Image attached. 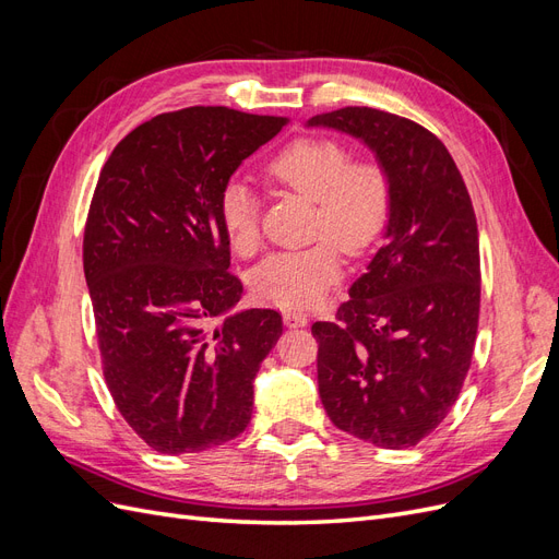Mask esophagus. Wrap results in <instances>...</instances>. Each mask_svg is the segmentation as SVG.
Instances as JSON below:
<instances>
[{
  "mask_svg": "<svg viewBox=\"0 0 559 559\" xmlns=\"http://www.w3.org/2000/svg\"><path fill=\"white\" fill-rule=\"evenodd\" d=\"M284 324L289 326V329L306 326V324H308V314H306V312H296V310L284 312Z\"/></svg>",
  "mask_w": 559,
  "mask_h": 559,
  "instance_id": "obj_1",
  "label": "esophagus"
}]
</instances>
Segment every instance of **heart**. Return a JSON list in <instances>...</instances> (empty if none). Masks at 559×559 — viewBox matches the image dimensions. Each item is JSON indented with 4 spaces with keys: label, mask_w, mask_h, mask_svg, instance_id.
Segmentation results:
<instances>
[{
    "label": "heart",
    "mask_w": 559,
    "mask_h": 559,
    "mask_svg": "<svg viewBox=\"0 0 559 559\" xmlns=\"http://www.w3.org/2000/svg\"><path fill=\"white\" fill-rule=\"evenodd\" d=\"M263 175L270 183L314 200L312 233L321 238L267 257L253 270L251 284L273 306L310 308L343 275L341 246L352 257H361L380 240L392 216V177L378 158H352L343 142L326 134H302L286 142L265 160ZM218 224L238 253L259 247V205L245 183L224 186Z\"/></svg>",
    "instance_id": "b5f03b06"
}]
</instances>
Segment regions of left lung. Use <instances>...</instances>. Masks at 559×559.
<instances>
[{"instance_id": "8db88e82", "label": "left lung", "mask_w": 559, "mask_h": 559, "mask_svg": "<svg viewBox=\"0 0 559 559\" xmlns=\"http://www.w3.org/2000/svg\"><path fill=\"white\" fill-rule=\"evenodd\" d=\"M310 126L364 140L394 186L384 245L352 284L335 321H314L317 382L337 429L378 448H413L462 392L480 314L476 212L443 142L373 107Z\"/></svg>"}]
</instances>
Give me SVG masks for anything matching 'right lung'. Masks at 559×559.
Returning a JSON list of instances; mask_svg holds the SVG:
<instances>
[{
    "label": "right lung",
    "mask_w": 559,
    "mask_h": 559,
    "mask_svg": "<svg viewBox=\"0 0 559 559\" xmlns=\"http://www.w3.org/2000/svg\"><path fill=\"white\" fill-rule=\"evenodd\" d=\"M289 123L228 107L151 118L116 144L83 230L105 382L118 413L163 454L240 436L253 378L282 335V314L245 310L228 273L218 195L238 165Z\"/></svg>",
    "instance_id": "1"
}]
</instances>
